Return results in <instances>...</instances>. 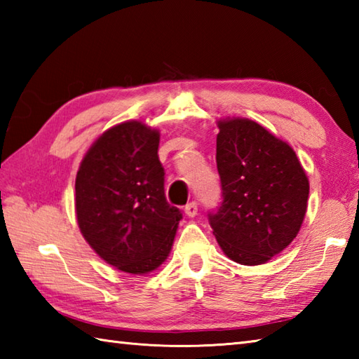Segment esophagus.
Here are the masks:
<instances>
[{"label":"esophagus","mask_w":359,"mask_h":359,"mask_svg":"<svg viewBox=\"0 0 359 359\" xmlns=\"http://www.w3.org/2000/svg\"><path fill=\"white\" fill-rule=\"evenodd\" d=\"M185 212H187V216L188 217H194L196 215H197V202H189V203H187V207H185Z\"/></svg>","instance_id":"obj_1"}]
</instances>
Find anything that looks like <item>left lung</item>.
<instances>
[{
  "label": "left lung",
  "instance_id": "obj_1",
  "mask_svg": "<svg viewBox=\"0 0 359 359\" xmlns=\"http://www.w3.org/2000/svg\"><path fill=\"white\" fill-rule=\"evenodd\" d=\"M222 202L208 220L224 253L261 265L290 245L307 211L309 179L294 151L248 118L219 121Z\"/></svg>",
  "mask_w": 359,
  "mask_h": 359
}]
</instances>
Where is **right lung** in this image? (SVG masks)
<instances>
[{
  "mask_svg": "<svg viewBox=\"0 0 359 359\" xmlns=\"http://www.w3.org/2000/svg\"><path fill=\"white\" fill-rule=\"evenodd\" d=\"M158 133L140 121L108 129L75 179V210L85 239L103 261L143 274L170 255L182 211L168 203Z\"/></svg>",
  "mask_w": 359,
  "mask_h": 359,
  "instance_id": "right-lung-1",
  "label": "right lung"
}]
</instances>
